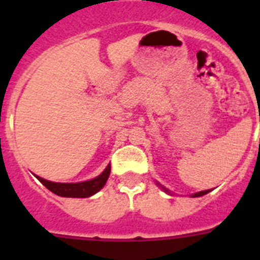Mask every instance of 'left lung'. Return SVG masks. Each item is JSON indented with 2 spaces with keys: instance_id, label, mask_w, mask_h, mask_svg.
<instances>
[{
  "instance_id": "left-lung-1",
  "label": "left lung",
  "mask_w": 260,
  "mask_h": 260,
  "mask_svg": "<svg viewBox=\"0 0 260 260\" xmlns=\"http://www.w3.org/2000/svg\"><path fill=\"white\" fill-rule=\"evenodd\" d=\"M162 189H164V187H162ZM165 191H168L167 189H164ZM169 192V191H168ZM207 192H210V190H204V191H199V192H197V194H194L192 195V197H202V195H204V194H207Z\"/></svg>"
}]
</instances>
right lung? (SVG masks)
I'll list each match as a JSON object with an SVG mask.
<instances>
[{"mask_svg": "<svg viewBox=\"0 0 260 260\" xmlns=\"http://www.w3.org/2000/svg\"><path fill=\"white\" fill-rule=\"evenodd\" d=\"M110 174V167L108 165L107 169L103 172L100 176H98L93 180L86 181V182H78V183H58V182H50V181L44 180L41 177H38L43 185L50 190L54 194L59 197H66V198H88L99 190L103 189V186L107 182L108 177Z\"/></svg>", "mask_w": 260, "mask_h": 260, "instance_id": "right-lung-1", "label": "right lung"}]
</instances>
